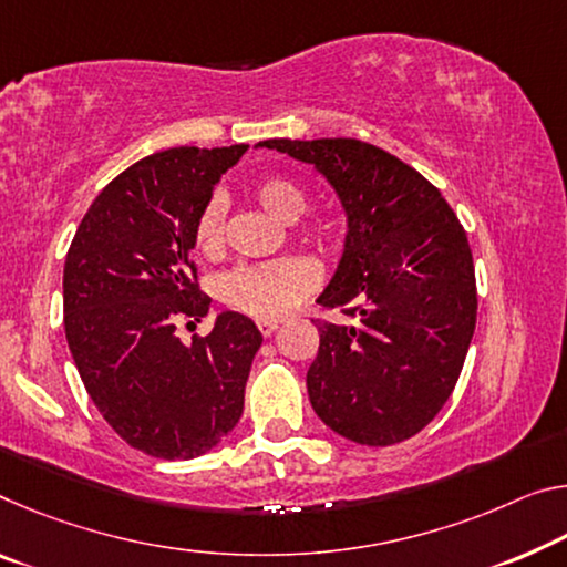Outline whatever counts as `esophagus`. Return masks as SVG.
Instances as JSON below:
<instances>
[{
  "label": "esophagus",
  "instance_id": "1",
  "mask_svg": "<svg viewBox=\"0 0 567 567\" xmlns=\"http://www.w3.org/2000/svg\"><path fill=\"white\" fill-rule=\"evenodd\" d=\"M257 328H259V332H262L265 338H269L277 330V320H259Z\"/></svg>",
  "mask_w": 567,
  "mask_h": 567
}]
</instances>
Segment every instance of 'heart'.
<instances>
[{
	"label": "heart",
	"instance_id": "1",
	"mask_svg": "<svg viewBox=\"0 0 567 567\" xmlns=\"http://www.w3.org/2000/svg\"><path fill=\"white\" fill-rule=\"evenodd\" d=\"M251 196L277 221H295L308 206L302 186L285 176L259 178L251 186ZM316 235L322 241H330L332 229L320 227ZM194 245L206 257H217L224 247V204L217 196L204 204L199 219H196ZM312 287H316L312 267L298 257H282L265 265L231 269L229 275L221 277L219 298L229 308L247 312L251 318L275 320L290 312Z\"/></svg>",
	"mask_w": 567,
	"mask_h": 567
}]
</instances>
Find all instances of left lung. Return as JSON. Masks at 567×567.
<instances>
[{
	"instance_id": "8db88e82",
	"label": "left lung",
	"mask_w": 567,
	"mask_h": 567,
	"mask_svg": "<svg viewBox=\"0 0 567 567\" xmlns=\"http://www.w3.org/2000/svg\"><path fill=\"white\" fill-rule=\"evenodd\" d=\"M257 148L316 166L348 217L343 257L318 302L343 308L350 322L318 320L312 409L355 444L406 442L452 396L474 336L464 227L434 184L371 143L269 138Z\"/></svg>"
}]
</instances>
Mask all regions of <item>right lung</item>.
Wrapping results in <instances>:
<instances>
[{
	"mask_svg": "<svg viewBox=\"0 0 567 567\" xmlns=\"http://www.w3.org/2000/svg\"><path fill=\"white\" fill-rule=\"evenodd\" d=\"M249 146H178L125 168L90 204L62 275L70 353L103 419L158 460H194L237 426L262 332L221 312L192 346L182 318L209 295L192 262L194 227L221 174Z\"/></svg>",
	"mask_w": 567,
	"mask_h": 567,
	"instance_id": "right-lung-1",
	"label": "right lung"
}]
</instances>
